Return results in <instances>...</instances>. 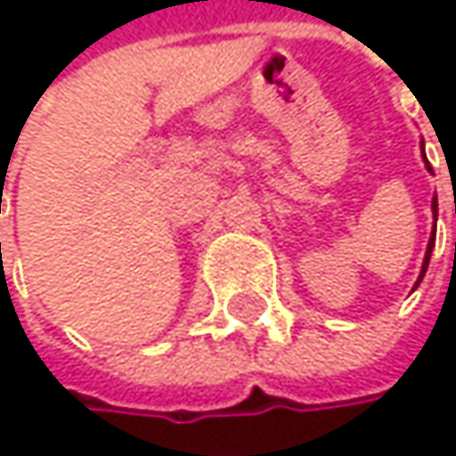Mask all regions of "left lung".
I'll list each match as a JSON object with an SVG mask.
<instances>
[{
	"instance_id": "1",
	"label": "left lung",
	"mask_w": 456,
	"mask_h": 456,
	"mask_svg": "<svg viewBox=\"0 0 456 456\" xmlns=\"http://www.w3.org/2000/svg\"><path fill=\"white\" fill-rule=\"evenodd\" d=\"M430 168V166H428ZM433 216H438V200L433 198ZM433 245H436V229H433V234H430V240H428V250H425V261H422V272H419V277H417V282H414V288L422 282V277H425V272H428V261H430V253H433Z\"/></svg>"
}]
</instances>
